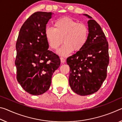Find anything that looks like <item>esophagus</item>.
I'll return each instance as SVG.
<instances>
[{
	"mask_svg": "<svg viewBox=\"0 0 122 122\" xmlns=\"http://www.w3.org/2000/svg\"><path fill=\"white\" fill-rule=\"evenodd\" d=\"M60 60H61V62L62 63H64L66 61V59L64 58L63 57H60Z\"/></svg>",
	"mask_w": 122,
	"mask_h": 122,
	"instance_id": "esophagus-1",
	"label": "esophagus"
}]
</instances>
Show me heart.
Wrapping results in <instances>:
<instances>
[{
  "instance_id": "b5f03b06",
  "label": "heart",
  "mask_w": 122,
  "mask_h": 122,
  "mask_svg": "<svg viewBox=\"0 0 122 122\" xmlns=\"http://www.w3.org/2000/svg\"><path fill=\"white\" fill-rule=\"evenodd\" d=\"M54 27H47L45 29V37L51 49H57L62 44H65L58 53L62 56H67L73 51H81L87 42L89 29L86 24L78 23L71 18H59L54 24Z\"/></svg>"
}]
</instances>
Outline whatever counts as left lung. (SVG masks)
<instances>
[{"instance_id": "1", "label": "left lung", "mask_w": 122, "mask_h": 122, "mask_svg": "<svg viewBox=\"0 0 122 122\" xmlns=\"http://www.w3.org/2000/svg\"><path fill=\"white\" fill-rule=\"evenodd\" d=\"M88 21L89 36L81 51L67 59L70 67L69 85L78 95L86 96L100 89L107 76L109 63V45L104 32L90 16Z\"/></svg>"}]
</instances>
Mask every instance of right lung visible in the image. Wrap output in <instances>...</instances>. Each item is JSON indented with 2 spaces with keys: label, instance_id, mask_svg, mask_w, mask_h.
I'll return each instance as SVG.
<instances>
[{
  "label": "right lung",
  "instance_id": "obj_1",
  "mask_svg": "<svg viewBox=\"0 0 122 122\" xmlns=\"http://www.w3.org/2000/svg\"><path fill=\"white\" fill-rule=\"evenodd\" d=\"M51 12H36L20 28L16 42V79L28 93L40 95L49 89L53 74L60 59L52 51L45 37Z\"/></svg>",
  "mask_w": 122,
  "mask_h": 122
}]
</instances>
